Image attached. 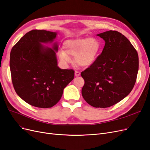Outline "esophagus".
Segmentation results:
<instances>
[{
  "label": "esophagus",
  "mask_w": 150,
  "mask_h": 150,
  "mask_svg": "<svg viewBox=\"0 0 150 150\" xmlns=\"http://www.w3.org/2000/svg\"><path fill=\"white\" fill-rule=\"evenodd\" d=\"M81 75V73H79V72H78V71H75V76H76V77H77V76H79Z\"/></svg>",
  "instance_id": "esophagus-1"
}]
</instances>
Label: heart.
<instances>
[{
    "label": "heart",
    "mask_w": 150,
    "mask_h": 150,
    "mask_svg": "<svg viewBox=\"0 0 150 150\" xmlns=\"http://www.w3.org/2000/svg\"><path fill=\"white\" fill-rule=\"evenodd\" d=\"M64 51L59 53L60 59L68 63L69 56L75 58L77 64L83 67L92 65L96 60L100 50L99 41L94 38L85 37L69 39L63 43Z\"/></svg>",
    "instance_id": "1"
}]
</instances>
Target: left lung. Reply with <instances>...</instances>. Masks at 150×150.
Here are the masks:
<instances>
[{"label": "left lung", "instance_id": "1", "mask_svg": "<svg viewBox=\"0 0 150 150\" xmlns=\"http://www.w3.org/2000/svg\"><path fill=\"white\" fill-rule=\"evenodd\" d=\"M97 35L105 43L94 63L81 74L85 81L82 95L91 106L106 108L121 101L133 89L138 55L130 41L117 31Z\"/></svg>", "mask_w": 150, "mask_h": 150}]
</instances>
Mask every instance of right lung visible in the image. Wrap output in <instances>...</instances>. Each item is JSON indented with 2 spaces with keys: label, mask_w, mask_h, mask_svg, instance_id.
<instances>
[{
  "label": "right lung",
  "mask_w": 150,
  "mask_h": 150,
  "mask_svg": "<svg viewBox=\"0 0 150 150\" xmlns=\"http://www.w3.org/2000/svg\"><path fill=\"white\" fill-rule=\"evenodd\" d=\"M57 33L33 30L12 48L10 55L12 81L18 96L28 104L50 108L59 102L63 90L74 77L73 69L58 66L54 40ZM53 43L52 48L43 44Z\"/></svg>",
  "instance_id": "obj_1"
}]
</instances>
